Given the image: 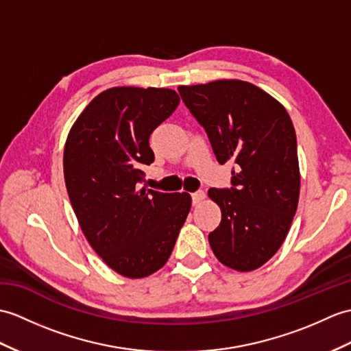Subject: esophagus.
<instances>
[{"instance_id":"esophagus-1","label":"esophagus","mask_w":351,"mask_h":351,"mask_svg":"<svg viewBox=\"0 0 351 351\" xmlns=\"http://www.w3.org/2000/svg\"><path fill=\"white\" fill-rule=\"evenodd\" d=\"M191 200H193V205H200V203L205 200V193L203 191H195L191 194Z\"/></svg>"}]
</instances>
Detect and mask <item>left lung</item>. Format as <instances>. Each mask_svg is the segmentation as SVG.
<instances>
[{"mask_svg": "<svg viewBox=\"0 0 351 351\" xmlns=\"http://www.w3.org/2000/svg\"><path fill=\"white\" fill-rule=\"evenodd\" d=\"M205 128L219 165L232 161V189H210L221 223L209 233L224 266L250 272L282 245L296 214L300 173L296 133L284 106L263 89L236 79L179 86Z\"/></svg>", "mask_w": 351, "mask_h": 351, "instance_id": "1", "label": "left lung"}]
</instances>
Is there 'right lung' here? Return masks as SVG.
<instances>
[{"label":"right lung","instance_id":"obj_1","mask_svg":"<svg viewBox=\"0 0 351 351\" xmlns=\"http://www.w3.org/2000/svg\"><path fill=\"white\" fill-rule=\"evenodd\" d=\"M179 104L169 88L115 86L100 93L73 124L64 179L89 245L127 278L166 265L191 208L189 193L141 189L154 161L149 136Z\"/></svg>","mask_w":351,"mask_h":351}]
</instances>
